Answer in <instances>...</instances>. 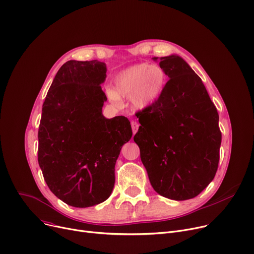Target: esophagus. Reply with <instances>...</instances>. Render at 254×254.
<instances>
[{"label":"esophagus","mask_w":254,"mask_h":254,"mask_svg":"<svg viewBox=\"0 0 254 254\" xmlns=\"http://www.w3.org/2000/svg\"><path fill=\"white\" fill-rule=\"evenodd\" d=\"M131 128H132V131H133V133L135 134L136 132H137V130H138V128H139V124L136 122L135 120H133V121H131Z\"/></svg>","instance_id":"obj_1"}]
</instances>
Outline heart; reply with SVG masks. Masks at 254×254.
I'll return each instance as SVG.
<instances>
[{
  "label": "heart",
  "instance_id": "obj_1",
  "mask_svg": "<svg viewBox=\"0 0 254 254\" xmlns=\"http://www.w3.org/2000/svg\"><path fill=\"white\" fill-rule=\"evenodd\" d=\"M166 74L157 65L139 64L129 67L115 77L114 89H108L109 99L119 105L121 97H130L132 106L137 109H145L158 101L165 84Z\"/></svg>",
  "mask_w": 254,
  "mask_h": 254
}]
</instances>
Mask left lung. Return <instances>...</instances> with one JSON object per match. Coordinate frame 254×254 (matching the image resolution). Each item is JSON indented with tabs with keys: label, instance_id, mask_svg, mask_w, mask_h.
I'll return each instance as SVG.
<instances>
[{
	"label": "left lung",
	"instance_id": "obj_1",
	"mask_svg": "<svg viewBox=\"0 0 254 254\" xmlns=\"http://www.w3.org/2000/svg\"><path fill=\"white\" fill-rule=\"evenodd\" d=\"M152 59L169 80L158 101L140 115L134 141L142 147L152 188L170 199H190L216 176L222 141L219 114L200 77L182 58Z\"/></svg>",
	"mask_w": 254,
	"mask_h": 254
}]
</instances>
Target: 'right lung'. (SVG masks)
I'll return each instance as SVG.
<instances>
[{"label": "right lung", "instance_id": "right-lung-1", "mask_svg": "<svg viewBox=\"0 0 254 254\" xmlns=\"http://www.w3.org/2000/svg\"><path fill=\"white\" fill-rule=\"evenodd\" d=\"M106 64L68 61L56 74L43 105L37 159L50 190L74 207H89L109 198L115 165L132 137L124 116L107 119L101 84Z\"/></svg>", "mask_w": 254, "mask_h": 254}]
</instances>
